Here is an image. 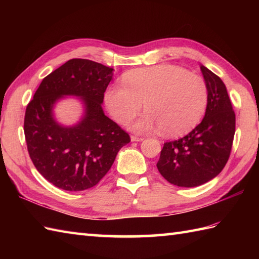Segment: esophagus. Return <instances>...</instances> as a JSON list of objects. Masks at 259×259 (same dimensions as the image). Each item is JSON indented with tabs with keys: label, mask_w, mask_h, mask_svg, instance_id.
Returning <instances> with one entry per match:
<instances>
[{
	"label": "esophagus",
	"mask_w": 259,
	"mask_h": 259,
	"mask_svg": "<svg viewBox=\"0 0 259 259\" xmlns=\"http://www.w3.org/2000/svg\"><path fill=\"white\" fill-rule=\"evenodd\" d=\"M144 138H141V137H137V136H131V141H142Z\"/></svg>",
	"instance_id": "esophagus-1"
}]
</instances>
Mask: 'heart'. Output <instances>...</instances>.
<instances>
[{"mask_svg": "<svg viewBox=\"0 0 259 259\" xmlns=\"http://www.w3.org/2000/svg\"><path fill=\"white\" fill-rule=\"evenodd\" d=\"M104 92V104L120 124H128L140 112H147L134 123L137 131L160 129L166 136L190 131L205 114L208 88L197 74L172 64L131 70Z\"/></svg>", "mask_w": 259, "mask_h": 259, "instance_id": "heart-1", "label": "heart"}]
</instances>
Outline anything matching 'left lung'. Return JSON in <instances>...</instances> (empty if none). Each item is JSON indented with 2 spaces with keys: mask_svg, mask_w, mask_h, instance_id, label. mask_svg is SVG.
Segmentation results:
<instances>
[{
  "mask_svg": "<svg viewBox=\"0 0 259 259\" xmlns=\"http://www.w3.org/2000/svg\"><path fill=\"white\" fill-rule=\"evenodd\" d=\"M208 88L205 117L183 138L164 142L157 168L178 187H197L221 174L232 151L236 115L227 89L218 75L201 65Z\"/></svg>",
  "mask_w": 259,
  "mask_h": 259,
  "instance_id": "obj_1",
  "label": "left lung"
}]
</instances>
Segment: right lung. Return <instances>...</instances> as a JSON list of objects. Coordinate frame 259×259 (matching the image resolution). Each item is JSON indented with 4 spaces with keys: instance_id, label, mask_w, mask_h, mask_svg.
<instances>
[{
    "instance_id": "obj_1",
    "label": "right lung",
    "mask_w": 259,
    "mask_h": 259,
    "mask_svg": "<svg viewBox=\"0 0 259 259\" xmlns=\"http://www.w3.org/2000/svg\"><path fill=\"white\" fill-rule=\"evenodd\" d=\"M112 71L91 60L71 59L42 80L26 106L24 135L30 158L37 171L60 189L92 188L130 142L129 135L101 106ZM63 95L81 96L86 106L84 119L74 127H63L53 118L54 103Z\"/></svg>"
}]
</instances>
